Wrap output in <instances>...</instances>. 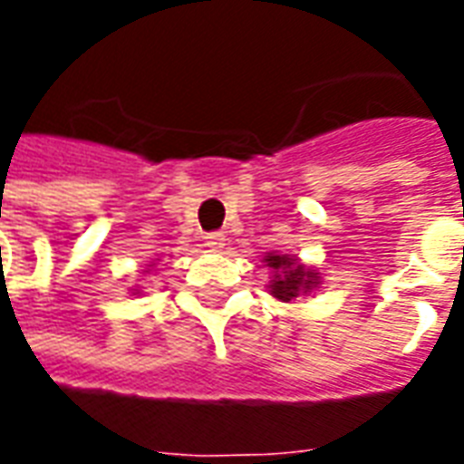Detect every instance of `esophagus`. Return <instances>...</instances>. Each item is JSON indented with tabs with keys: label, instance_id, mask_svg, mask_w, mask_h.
<instances>
[{
	"label": "esophagus",
	"instance_id": "34e87169",
	"mask_svg": "<svg viewBox=\"0 0 464 464\" xmlns=\"http://www.w3.org/2000/svg\"><path fill=\"white\" fill-rule=\"evenodd\" d=\"M206 246L213 248V251H221L223 246H226V236L223 233H206Z\"/></svg>",
	"mask_w": 464,
	"mask_h": 464
}]
</instances>
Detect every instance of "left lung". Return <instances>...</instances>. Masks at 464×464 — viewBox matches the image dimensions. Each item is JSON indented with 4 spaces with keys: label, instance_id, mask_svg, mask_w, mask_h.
Wrapping results in <instances>:
<instances>
[{
    "label": "left lung",
    "instance_id": "obj_1",
    "mask_svg": "<svg viewBox=\"0 0 464 464\" xmlns=\"http://www.w3.org/2000/svg\"><path fill=\"white\" fill-rule=\"evenodd\" d=\"M263 261L268 263L276 273L281 271V276H276L271 281V293L281 301H293L298 293L311 291L313 283H315V273L305 271L303 266H295V261L288 256H268Z\"/></svg>",
    "mask_w": 464,
    "mask_h": 464
}]
</instances>
